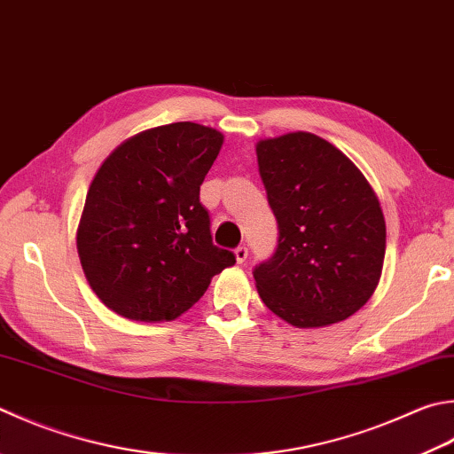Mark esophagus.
<instances>
[{"label": "esophagus", "instance_id": "obj_1", "mask_svg": "<svg viewBox=\"0 0 454 454\" xmlns=\"http://www.w3.org/2000/svg\"><path fill=\"white\" fill-rule=\"evenodd\" d=\"M247 256H249V249H247L245 245L237 247V249H235V259H237V262L243 264V262L247 261Z\"/></svg>", "mask_w": 454, "mask_h": 454}]
</instances>
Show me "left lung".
<instances>
[{
  "label": "left lung",
  "instance_id": "left-lung-1",
  "mask_svg": "<svg viewBox=\"0 0 454 454\" xmlns=\"http://www.w3.org/2000/svg\"><path fill=\"white\" fill-rule=\"evenodd\" d=\"M259 174L278 221L272 259L254 269L261 301L296 328L356 314L380 285L386 219L344 152L310 132L256 142Z\"/></svg>",
  "mask_w": 454,
  "mask_h": 454
}]
</instances>
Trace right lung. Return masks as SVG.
I'll use <instances>...</instances> for the list:
<instances>
[{
	"mask_svg": "<svg viewBox=\"0 0 454 454\" xmlns=\"http://www.w3.org/2000/svg\"><path fill=\"white\" fill-rule=\"evenodd\" d=\"M223 134L195 122L126 138L94 174L76 229L84 277L102 304L136 322L190 310L211 278L235 264L213 245L200 185Z\"/></svg>",
	"mask_w": 454,
	"mask_h": 454,
	"instance_id": "obj_1",
	"label": "right lung"
}]
</instances>
